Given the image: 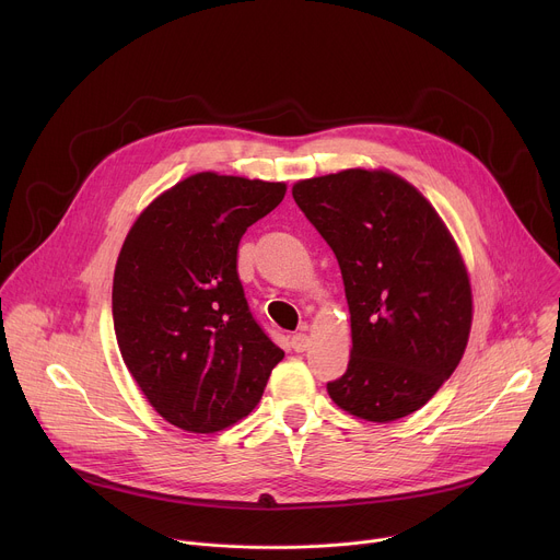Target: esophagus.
I'll return each mask as SVG.
<instances>
[{
	"label": "esophagus",
	"mask_w": 560,
	"mask_h": 560,
	"mask_svg": "<svg viewBox=\"0 0 560 560\" xmlns=\"http://www.w3.org/2000/svg\"><path fill=\"white\" fill-rule=\"evenodd\" d=\"M307 346H310V337L305 332L292 335V350L294 352H303V350H307Z\"/></svg>",
	"instance_id": "esophagus-1"
}]
</instances>
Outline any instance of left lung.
I'll return each mask as SVG.
<instances>
[{"label": "left lung", "mask_w": 560, "mask_h": 560, "mask_svg": "<svg viewBox=\"0 0 560 560\" xmlns=\"http://www.w3.org/2000/svg\"><path fill=\"white\" fill-rule=\"evenodd\" d=\"M292 197L332 248L350 307L352 352L332 401L387 423L423 408L456 370L471 328V288L430 201L387 171L294 184Z\"/></svg>", "instance_id": "8db88e82"}]
</instances>
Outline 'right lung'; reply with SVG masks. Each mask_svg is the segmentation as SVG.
<instances>
[{
  "instance_id": "right-lung-1",
  "label": "right lung",
  "mask_w": 560,
  "mask_h": 560,
  "mask_svg": "<svg viewBox=\"0 0 560 560\" xmlns=\"http://www.w3.org/2000/svg\"><path fill=\"white\" fill-rule=\"evenodd\" d=\"M283 195L279 182L199 173L159 195L121 246L113 322L124 363L150 406L186 432L248 417L283 359L236 272L244 232Z\"/></svg>"
}]
</instances>
